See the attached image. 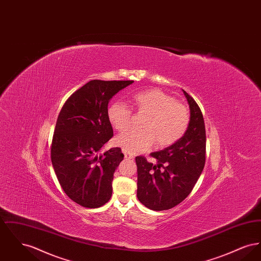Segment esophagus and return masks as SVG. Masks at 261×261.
Segmentation results:
<instances>
[{
    "label": "esophagus",
    "mask_w": 261,
    "mask_h": 261,
    "mask_svg": "<svg viewBox=\"0 0 261 261\" xmlns=\"http://www.w3.org/2000/svg\"><path fill=\"white\" fill-rule=\"evenodd\" d=\"M123 153H124V156L126 160H133V159H134V155H133L131 152H129V151L123 150Z\"/></svg>",
    "instance_id": "esophagus-1"
}]
</instances>
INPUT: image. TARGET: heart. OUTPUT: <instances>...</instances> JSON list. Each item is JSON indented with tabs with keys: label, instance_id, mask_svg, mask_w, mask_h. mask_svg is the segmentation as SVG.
<instances>
[{
	"label": "heart",
	"instance_id": "1",
	"mask_svg": "<svg viewBox=\"0 0 261 261\" xmlns=\"http://www.w3.org/2000/svg\"><path fill=\"white\" fill-rule=\"evenodd\" d=\"M132 103L139 114L147 117L143 130H128L116 138V144L129 152L149 149L155 141L158 147H167L185 135L191 114L185 106L161 90L152 89L137 93ZM108 118L117 131H124L132 121V112L121 101H114L108 108Z\"/></svg>",
	"mask_w": 261,
	"mask_h": 261
}]
</instances>
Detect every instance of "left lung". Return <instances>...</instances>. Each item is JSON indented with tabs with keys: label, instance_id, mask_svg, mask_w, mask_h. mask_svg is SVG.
I'll return each mask as SVG.
<instances>
[{
	"label": "left lung",
	"instance_id": "8db88e82",
	"mask_svg": "<svg viewBox=\"0 0 261 261\" xmlns=\"http://www.w3.org/2000/svg\"><path fill=\"white\" fill-rule=\"evenodd\" d=\"M191 121L185 135L173 145L150 153L155 161L136 156L137 197L151 211L170 210L182 202L196 185L205 163V126L198 103L183 90Z\"/></svg>",
	"mask_w": 261,
	"mask_h": 261
}]
</instances>
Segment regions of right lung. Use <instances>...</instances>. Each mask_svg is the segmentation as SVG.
<instances>
[{
  "instance_id": "obj_1",
  "label": "right lung",
  "mask_w": 261,
  "mask_h": 261,
  "mask_svg": "<svg viewBox=\"0 0 261 261\" xmlns=\"http://www.w3.org/2000/svg\"><path fill=\"white\" fill-rule=\"evenodd\" d=\"M133 82L91 80L67 99L59 114L51 164L62 190L79 205L97 208L112 198L113 173L124 154L120 148L99 153L113 136L108 106Z\"/></svg>"
}]
</instances>
